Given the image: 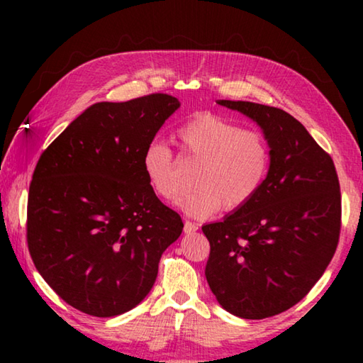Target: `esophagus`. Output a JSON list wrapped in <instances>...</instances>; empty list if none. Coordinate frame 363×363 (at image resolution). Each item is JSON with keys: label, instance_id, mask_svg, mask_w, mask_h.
I'll return each mask as SVG.
<instances>
[{"label": "esophagus", "instance_id": "esophagus-1", "mask_svg": "<svg viewBox=\"0 0 363 363\" xmlns=\"http://www.w3.org/2000/svg\"><path fill=\"white\" fill-rule=\"evenodd\" d=\"M196 229H199V225L190 223V220H186V223H184V232L186 233H194Z\"/></svg>", "mask_w": 363, "mask_h": 363}]
</instances>
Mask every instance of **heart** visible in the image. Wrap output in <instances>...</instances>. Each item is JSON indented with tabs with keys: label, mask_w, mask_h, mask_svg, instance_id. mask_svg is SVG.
Wrapping results in <instances>:
<instances>
[{
	"label": "heart",
	"mask_w": 363,
	"mask_h": 363,
	"mask_svg": "<svg viewBox=\"0 0 363 363\" xmlns=\"http://www.w3.org/2000/svg\"><path fill=\"white\" fill-rule=\"evenodd\" d=\"M174 139L181 155L199 162L192 176L195 189L179 194L174 203L190 216L208 218L220 210H240L262 189L272 163L266 134L245 130L240 123L213 113L195 115L177 128ZM147 186L168 199L176 189L173 150L152 140L140 157Z\"/></svg>",
	"instance_id": "obj_1"
}]
</instances>
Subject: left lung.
<instances>
[{"label": "left lung", "mask_w": 363, "mask_h": 363, "mask_svg": "<svg viewBox=\"0 0 363 363\" xmlns=\"http://www.w3.org/2000/svg\"><path fill=\"white\" fill-rule=\"evenodd\" d=\"M256 121L272 147L262 189L248 205L201 230L205 275L230 314L266 318L299 303L322 277L341 230V192L331 157L277 107L218 101Z\"/></svg>", "instance_id": "1"}]
</instances>
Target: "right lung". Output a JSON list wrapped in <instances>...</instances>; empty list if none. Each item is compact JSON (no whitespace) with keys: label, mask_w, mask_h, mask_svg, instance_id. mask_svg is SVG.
Listing matches in <instances>:
<instances>
[{"label":"right lung","mask_w":363,"mask_h":363,"mask_svg":"<svg viewBox=\"0 0 363 363\" xmlns=\"http://www.w3.org/2000/svg\"><path fill=\"white\" fill-rule=\"evenodd\" d=\"M179 101L149 94L97 102L41 153L27 205V243L46 284L94 317L131 311L155 284L182 219L147 186L140 157Z\"/></svg>","instance_id":"obj_1"}]
</instances>
